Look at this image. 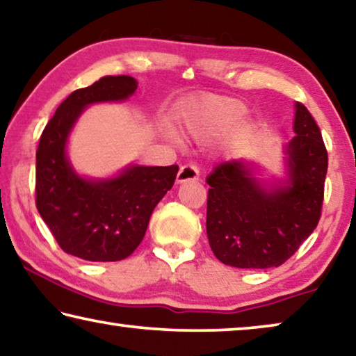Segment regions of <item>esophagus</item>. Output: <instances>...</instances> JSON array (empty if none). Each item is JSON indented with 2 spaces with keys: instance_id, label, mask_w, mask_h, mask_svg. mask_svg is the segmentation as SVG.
<instances>
[{
  "instance_id": "obj_1",
  "label": "esophagus",
  "mask_w": 356,
  "mask_h": 356,
  "mask_svg": "<svg viewBox=\"0 0 356 356\" xmlns=\"http://www.w3.org/2000/svg\"><path fill=\"white\" fill-rule=\"evenodd\" d=\"M200 179V169L195 164H184L177 172V184L188 182V180H198Z\"/></svg>"
}]
</instances>
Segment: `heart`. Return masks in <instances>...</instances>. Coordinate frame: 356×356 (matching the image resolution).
Here are the masks:
<instances>
[{"instance_id":"obj_1","label":"heart","mask_w":356,"mask_h":356,"mask_svg":"<svg viewBox=\"0 0 356 356\" xmlns=\"http://www.w3.org/2000/svg\"><path fill=\"white\" fill-rule=\"evenodd\" d=\"M246 113L245 104L236 99L217 97L209 99L196 108L185 123V129L193 137H206L216 132H220L235 124ZM249 129L248 124L240 126L238 132L245 134Z\"/></svg>"}]
</instances>
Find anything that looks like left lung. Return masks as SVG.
<instances>
[{
	"label": "left lung",
	"instance_id": "1",
	"mask_svg": "<svg viewBox=\"0 0 356 356\" xmlns=\"http://www.w3.org/2000/svg\"><path fill=\"white\" fill-rule=\"evenodd\" d=\"M296 137L286 147L288 180L268 188L251 163L217 164L206 182V232L214 256L238 268L280 267L300 248L321 217L327 152L304 104H296Z\"/></svg>",
	"mask_w": 356,
	"mask_h": 356
}]
</instances>
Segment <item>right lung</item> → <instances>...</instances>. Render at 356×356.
Returning a JSON list of instances; mask_svg holds the SVG:
<instances>
[{
  "instance_id": "obj_1",
  "label": "right lung",
  "mask_w": 356,
  "mask_h": 356,
  "mask_svg": "<svg viewBox=\"0 0 356 356\" xmlns=\"http://www.w3.org/2000/svg\"><path fill=\"white\" fill-rule=\"evenodd\" d=\"M132 76H104L73 91L46 124L36 150V208L67 254L91 262L129 257L144 240L155 206L171 190L179 166H131L120 176L79 177L67 160V139L84 107L124 100Z\"/></svg>"
}]
</instances>
